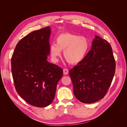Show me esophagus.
I'll return each mask as SVG.
<instances>
[{
    "label": "esophagus",
    "mask_w": 127,
    "mask_h": 127,
    "mask_svg": "<svg viewBox=\"0 0 127 127\" xmlns=\"http://www.w3.org/2000/svg\"><path fill=\"white\" fill-rule=\"evenodd\" d=\"M63 71H64V74L65 75H68V73H69L68 70L67 69H66V68L64 69H63Z\"/></svg>",
    "instance_id": "1"
}]
</instances>
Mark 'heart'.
Wrapping results in <instances>:
<instances>
[{
  "instance_id": "1",
  "label": "heart",
  "mask_w": 127,
  "mask_h": 127,
  "mask_svg": "<svg viewBox=\"0 0 127 127\" xmlns=\"http://www.w3.org/2000/svg\"><path fill=\"white\" fill-rule=\"evenodd\" d=\"M90 42L86 37L70 33H64L58 36L56 44L50 47L52 60L56 62L63 51V56L67 62L76 64L82 61L88 51Z\"/></svg>"
}]
</instances>
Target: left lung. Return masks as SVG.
I'll use <instances>...</instances> for the list:
<instances>
[{
    "label": "left lung",
    "mask_w": 127,
    "mask_h": 127,
    "mask_svg": "<svg viewBox=\"0 0 127 127\" xmlns=\"http://www.w3.org/2000/svg\"><path fill=\"white\" fill-rule=\"evenodd\" d=\"M116 62L106 40L95 36L91 50L69 70L75 97L84 103H92L106 95L113 78Z\"/></svg>",
    "instance_id": "8db88e82"
}]
</instances>
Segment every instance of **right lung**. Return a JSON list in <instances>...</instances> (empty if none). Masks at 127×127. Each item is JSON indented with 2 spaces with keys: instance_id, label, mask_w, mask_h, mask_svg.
<instances>
[{
  "instance_id": "add662e5",
  "label": "right lung",
  "mask_w": 127,
  "mask_h": 127,
  "mask_svg": "<svg viewBox=\"0 0 127 127\" xmlns=\"http://www.w3.org/2000/svg\"><path fill=\"white\" fill-rule=\"evenodd\" d=\"M50 27L29 33L18 42L11 59V72L19 95L29 104L43 107L55 98L63 69L50 63Z\"/></svg>"
}]
</instances>
